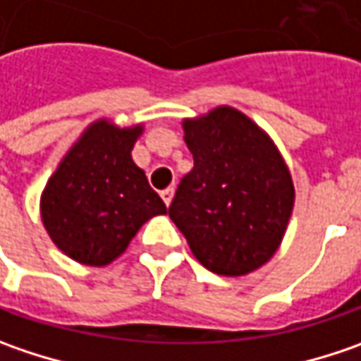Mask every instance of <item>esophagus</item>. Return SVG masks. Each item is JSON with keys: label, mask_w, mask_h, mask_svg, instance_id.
Returning a JSON list of instances; mask_svg holds the SVG:
<instances>
[{"label": "esophagus", "mask_w": 361, "mask_h": 361, "mask_svg": "<svg viewBox=\"0 0 361 361\" xmlns=\"http://www.w3.org/2000/svg\"><path fill=\"white\" fill-rule=\"evenodd\" d=\"M173 194H176V188H167V190H164V192H161V197H164L165 206H169V204H171Z\"/></svg>", "instance_id": "34e87169"}]
</instances>
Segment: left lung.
<instances>
[{
  "label": "left lung",
  "instance_id": "1",
  "mask_svg": "<svg viewBox=\"0 0 361 361\" xmlns=\"http://www.w3.org/2000/svg\"><path fill=\"white\" fill-rule=\"evenodd\" d=\"M194 169L183 176L169 218L208 271L243 276L273 259L287 232L295 185L279 147L234 106L183 118Z\"/></svg>",
  "mask_w": 361,
  "mask_h": 361
}]
</instances>
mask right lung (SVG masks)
<instances>
[{"label":"right lung","mask_w":361,"mask_h":361,"mask_svg":"<svg viewBox=\"0 0 361 361\" xmlns=\"http://www.w3.org/2000/svg\"><path fill=\"white\" fill-rule=\"evenodd\" d=\"M143 123L118 127L92 121L50 176L39 216L52 243L72 260L106 267L153 216L165 214L145 171L131 157Z\"/></svg>","instance_id":"add662e5"}]
</instances>
